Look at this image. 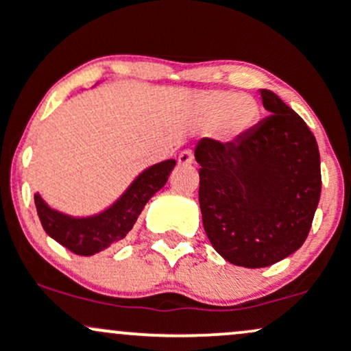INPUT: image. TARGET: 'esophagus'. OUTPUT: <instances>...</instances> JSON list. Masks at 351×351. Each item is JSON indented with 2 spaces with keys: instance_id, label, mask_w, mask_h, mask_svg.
Returning <instances> with one entry per match:
<instances>
[{
  "instance_id": "esophagus-1",
  "label": "esophagus",
  "mask_w": 351,
  "mask_h": 351,
  "mask_svg": "<svg viewBox=\"0 0 351 351\" xmlns=\"http://www.w3.org/2000/svg\"><path fill=\"white\" fill-rule=\"evenodd\" d=\"M178 163L183 165V167H188V165H191L193 163V153L189 150L181 152L180 156H178Z\"/></svg>"
}]
</instances>
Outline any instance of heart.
<instances>
[{
  "label": "heart",
  "instance_id": "heart-1",
  "mask_svg": "<svg viewBox=\"0 0 351 351\" xmlns=\"http://www.w3.org/2000/svg\"><path fill=\"white\" fill-rule=\"evenodd\" d=\"M198 114L206 123H219L224 140H236L254 127L259 119L257 102L236 92H213L201 100Z\"/></svg>",
  "mask_w": 351,
  "mask_h": 351
}]
</instances>
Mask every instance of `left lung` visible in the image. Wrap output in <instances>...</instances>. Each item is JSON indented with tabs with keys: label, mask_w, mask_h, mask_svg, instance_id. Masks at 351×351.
Masks as SVG:
<instances>
[{
	"label": "left lung",
	"mask_w": 351,
	"mask_h": 351,
	"mask_svg": "<svg viewBox=\"0 0 351 351\" xmlns=\"http://www.w3.org/2000/svg\"><path fill=\"white\" fill-rule=\"evenodd\" d=\"M269 117L234 142L201 138L199 208L209 243L228 263L267 267L307 239L322 189L320 153L307 123L261 88Z\"/></svg>",
	"instance_id": "1"
}]
</instances>
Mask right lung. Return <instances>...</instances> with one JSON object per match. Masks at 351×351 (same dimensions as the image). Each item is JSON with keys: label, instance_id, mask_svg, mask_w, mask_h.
<instances>
[{"label": "right lung", "instance_id": "add662e5", "mask_svg": "<svg viewBox=\"0 0 351 351\" xmlns=\"http://www.w3.org/2000/svg\"><path fill=\"white\" fill-rule=\"evenodd\" d=\"M175 165V160H165L145 168L114 203L95 215H67L49 206L38 191L34 203L44 231L77 256L106 251L130 232L148 199L167 184Z\"/></svg>", "mask_w": 351, "mask_h": 351}]
</instances>
